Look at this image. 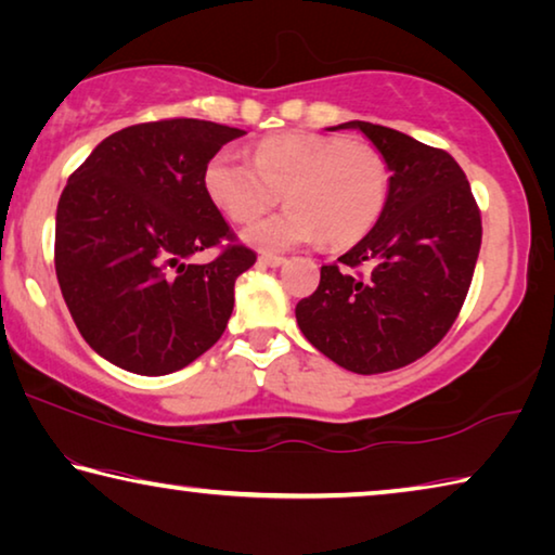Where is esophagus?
<instances>
[{"label":"esophagus","instance_id":"34e87169","mask_svg":"<svg viewBox=\"0 0 555 555\" xmlns=\"http://www.w3.org/2000/svg\"><path fill=\"white\" fill-rule=\"evenodd\" d=\"M257 261H259L261 267H271V269H276V267L284 264L286 259H284V257H279V255H261Z\"/></svg>","mask_w":555,"mask_h":555}]
</instances>
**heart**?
Listing matches in <instances>:
<instances>
[{
	"label": "heart",
	"instance_id": "b5f03b06",
	"mask_svg": "<svg viewBox=\"0 0 555 555\" xmlns=\"http://www.w3.org/2000/svg\"><path fill=\"white\" fill-rule=\"evenodd\" d=\"M203 183L232 222L257 220L284 195V212L242 232L249 247L284 251L323 234L333 244L367 237L387 210L391 171L379 152L345 137L288 131L264 139L251 164L222 149L205 166Z\"/></svg>",
	"mask_w": 555,
	"mask_h": 555
}]
</instances>
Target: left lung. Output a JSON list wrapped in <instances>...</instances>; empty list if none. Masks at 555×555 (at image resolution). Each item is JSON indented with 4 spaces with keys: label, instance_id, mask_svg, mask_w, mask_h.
<instances>
[{
    "label": "left lung",
    "instance_id": "8db88e82",
    "mask_svg": "<svg viewBox=\"0 0 555 555\" xmlns=\"http://www.w3.org/2000/svg\"><path fill=\"white\" fill-rule=\"evenodd\" d=\"M391 171L389 203L367 237L321 269L315 294L296 306L306 340L357 374L391 372L443 340L463 308L480 255L482 222L463 168L450 154L397 129L345 121ZM362 263L367 278L349 271Z\"/></svg>",
    "mask_w": 555,
    "mask_h": 555
}]
</instances>
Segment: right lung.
Here are the masks:
<instances>
[{"instance_id": "add662e5", "label": "right lung", "mask_w": 555, "mask_h": 555, "mask_svg": "<svg viewBox=\"0 0 555 555\" xmlns=\"http://www.w3.org/2000/svg\"><path fill=\"white\" fill-rule=\"evenodd\" d=\"M242 129L164 119L92 149L55 212V276L86 343L117 367L162 377L210 350L228 327L234 281L257 261L205 193L203 173ZM231 244L210 266L203 248Z\"/></svg>"}]
</instances>
